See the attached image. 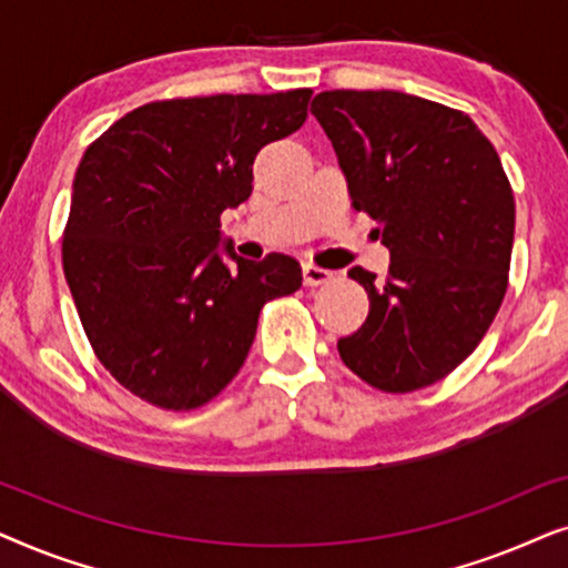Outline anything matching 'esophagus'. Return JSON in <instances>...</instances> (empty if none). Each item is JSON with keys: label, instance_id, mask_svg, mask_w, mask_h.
I'll return each mask as SVG.
<instances>
[{"label": "esophagus", "instance_id": "esophagus-1", "mask_svg": "<svg viewBox=\"0 0 568 568\" xmlns=\"http://www.w3.org/2000/svg\"><path fill=\"white\" fill-rule=\"evenodd\" d=\"M302 278H305V286H321V284H328L333 274L328 268H321V266H313V263H305L302 266Z\"/></svg>", "mask_w": 568, "mask_h": 568}]
</instances>
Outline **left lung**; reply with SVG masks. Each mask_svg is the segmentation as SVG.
<instances>
[{
    "mask_svg": "<svg viewBox=\"0 0 568 568\" xmlns=\"http://www.w3.org/2000/svg\"><path fill=\"white\" fill-rule=\"evenodd\" d=\"M313 115L356 212L377 222L387 278L354 266L369 315L338 341L364 383L410 393L447 377L486 336L507 292L515 196L494 144L463 111L395 90H328Z\"/></svg>",
    "mask_w": 568,
    "mask_h": 568,
    "instance_id": "obj_1",
    "label": "left lung"
}]
</instances>
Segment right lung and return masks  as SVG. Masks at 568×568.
I'll use <instances>...</instances> for the list:
<instances>
[{"label":"right lung","instance_id":"obj_1","mask_svg":"<svg viewBox=\"0 0 568 568\" xmlns=\"http://www.w3.org/2000/svg\"><path fill=\"white\" fill-rule=\"evenodd\" d=\"M313 90L146 103L88 146L61 243L100 364L139 398L191 410L243 367L261 307L302 286L292 255H220L224 209L253 191L261 146L307 119Z\"/></svg>","mask_w":568,"mask_h":568}]
</instances>
